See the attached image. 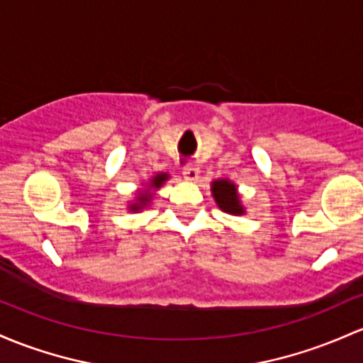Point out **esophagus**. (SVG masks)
Instances as JSON below:
<instances>
[{"instance_id": "34e87169", "label": "esophagus", "mask_w": 363, "mask_h": 363, "mask_svg": "<svg viewBox=\"0 0 363 363\" xmlns=\"http://www.w3.org/2000/svg\"><path fill=\"white\" fill-rule=\"evenodd\" d=\"M182 174H184V177L188 179V181H198L200 169H198L196 165H186L184 169H182Z\"/></svg>"}]
</instances>
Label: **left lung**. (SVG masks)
I'll list each match as a JSON object with an SVG mask.
<instances>
[{"mask_svg": "<svg viewBox=\"0 0 363 363\" xmlns=\"http://www.w3.org/2000/svg\"><path fill=\"white\" fill-rule=\"evenodd\" d=\"M212 194L215 198V203L218 205V208L224 210L225 213H230V215L245 213V206L241 205L236 184H233L229 179H217V181H213Z\"/></svg>", "mask_w": 363, "mask_h": 363, "instance_id": "1", "label": "left lung"}]
</instances>
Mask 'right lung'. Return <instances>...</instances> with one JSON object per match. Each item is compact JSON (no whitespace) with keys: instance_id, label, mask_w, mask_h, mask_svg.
Segmentation results:
<instances>
[{"instance_id":"right-lung-1","label":"right lung","mask_w":363,"mask_h":363,"mask_svg":"<svg viewBox=\"0 0 363 363\" xmlns=\"http://www.w3.org/2000/svg\"><path fill=\"white\" fill-rule=\"evenodd\" d=\"M167 179H169V174L153 175V177L150 179L148 188H146L145 191H139L138 196H136V201H134L133 205H129L130 212H139V210L146 208V206H148V203L151 201V198H153V191L160 189L163 186V182H165Z\"/></svg>"}]
</instances>
